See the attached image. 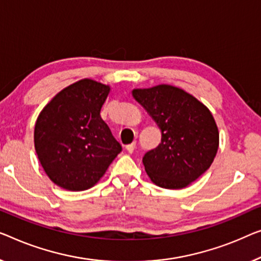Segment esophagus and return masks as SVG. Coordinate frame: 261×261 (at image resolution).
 <instances>
[{
	"label": "esophagus",
	"instance_id": "obj_1",
	"mask_svg": "<svg viewBox=\"0 0 261 261\" xmlns=\"http://www.w3.org/2000/svg\"><path fill=\"white\" fill-rule=\"evenodd\" d=\"M135 147H136V143H131V144H127V145L125 146V149H126L127 152L132 153V152H134Z\"/></svg>",
	"mask_w": 261,
	"mask_h": 261
}]
</instances>
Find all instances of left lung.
<instances>
[{
	"instance_id": "left-lung-1",
	"label": "left lung",
	"mask_w": 261,
	"mask_h": 261,
	"mask_svg": "<svg viewBox=\"0 0 261 261\" xmlns=\"http://www.w3.org/2000/svg\"><path fill=\"white\" fill-rule=\"evenodd\" d=\"M132 96L162 130L161 144L143 157L150 179L171 190L191 184L211 166L218 151L219 132L211 112L172 85L135 89Z\"/></svg>"
}]
</instances>
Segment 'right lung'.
Segmentation results:
<instances>
[{
  "mask_svg": "<svg viewBox=\"0 0 261 261\" xmlns=\"http://www.w3.org/2000/svg\"><path fill=\"white\" fill-rule=\"evenodd\" d=\"M109 91L96 81H79L58 92L38 116L35 150L45 173L62 189L92 188L122 151L100 117Z\"/></svg>",
  "mask_w": 261,
  "mask_h": 261,
  "instance_id": "add662e5",
  "label": "right lung"
}]
</instances>
